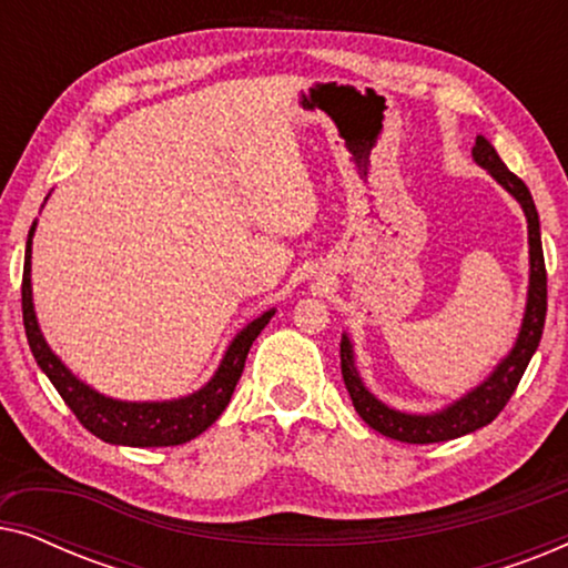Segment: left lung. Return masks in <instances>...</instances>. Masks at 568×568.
I'll return each mask as SVG.
<instances>
[{
  "instance_id": "8db88e82",
  "label": "left lung",
  "mask_w": 568,
  "mask_h": 568,
  "mask_svg": "<svg viewBox=\"0 0 568 568\" xmlns=\"http://www.w3.org/2000/svg\"><path fill=\"white\" fill-rule=\"evenodd\" d=\"M473 160L488 173L501 189H507L511 196L519 201L527 216V243H530V286H527V307L523 317V328L511 346V352L496 364V369L488 375L484 383L465 393L463 398L449 403L447 408L434 410V414H406V410H395L385 406L383 400L375 398L367 387H364L359 372L354 364V346L344 333L341 336V375H344L346 390L352 395V403L364 422L372 429L385 434V437L408 442V445H432V442L457 439L463 434H470L480 426L491 424L501 408L507 406L511 395H515L519 379H523L527 364H530L535 348L540 344L542 325H546L548 310V276L546 261H542V243H540V220L535 201L527 191V185L504 165L499 154L486 136H476L473 146Z\"/></svg>"
}]
</instances>
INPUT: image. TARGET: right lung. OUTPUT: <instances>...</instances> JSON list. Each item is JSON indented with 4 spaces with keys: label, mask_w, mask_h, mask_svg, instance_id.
<instances>
[{
    "label": "right lung",
    "mask_w": 568,
    "mask_h": 568,
    "mask_svg": "<svg viewBox=\"0 0 568 568\" xmlns=\"http://www.w3.org/2000/svg\"><path fill=\"white\" fill-rule=\"evenodd\" d=\"M33 232L36 222L28 232L26 245V266H22V323H26V336L33 352L38 367L45 372L51 385L57 387L61 398L72 414L80 418L84 429L95 434L98 439L111 442V445L126 447H175L183 442H191L206 432L235 393V385L245 369L247 352L253 341L266 328L276 310H266L253 323H247L243 331L232 338V344L224 352L220 367L214 377L201 387V390L183 395L173 400H115L108 395L92 390L80 377H74L67 369V364L51 352L45 344L38 317L33 310V286H30V253H33Z\"/></svg>",
    "instance_id": "right-lung-1"
}]
</instances>
